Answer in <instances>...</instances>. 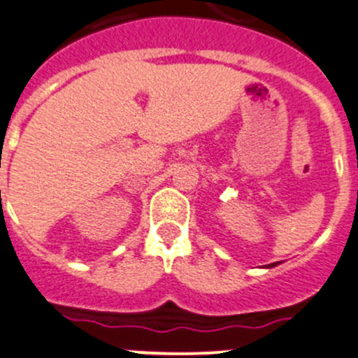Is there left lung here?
Returning <instances> with one entry per match:
<instances>
[{
    "mask_svg": "<svg viewBox=\"0 0 358 358\" xmlns=\"http://www.w3.org/2000/svg\"><path fill=\"white\" fill-rule=\"evenodd\" d=\"M280 263H271V264H266V268H273V266H278Z\"/></svg>",
    "mask_w": 358,
    "mask_h": 358,
    "instance_id": "1",
    "label": "left lung"
}]
</instances>
